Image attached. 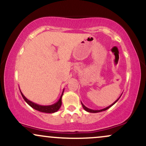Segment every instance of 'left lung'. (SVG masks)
<instances>
[{
	"mask_svg": "<svg viewBox=\"0 0 146 146\" xmlns=\"http://www.w3.org/2000/svg\"><path fill=\"white\" fill-rule=\"evenodd\" d=\"M122 95V94H121ZM120 96V97H121ZM120 97L118 99H117V100H116V101H115V102H113V104H112L111 105H110L109 106H108V107H106V108H103V109H101V110H92V109H90V108H87L86 106H85L81 102V104H82V106H83V108L85 110H86V111H87V112H88V113H100V112H102V111H104V110H106L107 109H108V108H110V107L112 106H113L114 104H115V103H116V102L118 101L119 100V99L120 98Z\"/></svg>",
	"mask_w": 146,
	"mask_h": 146,
	"instance_id": "8db88e82",
	"label": "left lung"
}]
</instances>
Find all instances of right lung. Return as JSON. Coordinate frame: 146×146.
I'll use <instances>...</instances> for the list:
<instances>
[{
	"instance_id": "right-lung-1",
	"label": "right lung",
	"mask_w": 146,
	"mask_h": 146,
	"mask_svg": "<svg viewBox=\"0 0 146 146\" xmlns=\"http://www.w3.org/2000/svg\"><path fill=\"white\" fill-rule=\"evenodd\" d=\"M20 91H21L22 96H23V98L25 100V101L28 104H29L30 106L31 107V108H34L35 110H38V111H40V112H42V113H56V112H57L58 110L60 109V108L61 107V106H62V95H63L64 90L62 91V93L61 96H60L59 100H58L56 103L53 104H52V105H49V106H42V105L37 104L34 103V102L30 101V100H28V99H27L25 97V95L23 94V93L21 92V90H20Z\"/></svg>"
}]
</instances>
